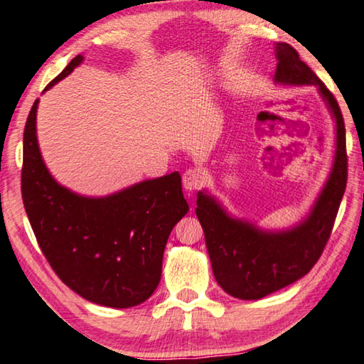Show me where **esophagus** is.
I'll use <instances>...</instances> for the list:
<instances>
[{"label":"esophagus","instance_id":"34e87169","mask_svg":"<svg viewBox=\"0 0 364 364\" xmlns=\"http://www.w3.org/2000/svg\"><path fill=\"white\" fill-rule=\"evenodd\" d=\"M205 173L199 168H189L183 173V186L186 191H197L203 186Z\"/></svg>","mask_w":364,"mask_h":364}]
</instances>
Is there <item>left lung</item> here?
Returning a JSON list of instances; mask_svg holds the SVG:
<instances>
[{
	"label": "left lung",
	"mask_w": 364,
	"mask_h": 364,
	"mask_svg": "<svg viewBox=\"0 0 364 364\" xmlns=\"http://www.w3.org/2000/svg\"><path fill=\"white\" fill-rule=\"evenodd\" d=\"M277 82L318 85L336 117L338 149L333 173L312 215L287 232H261L229 218L211 197L199 194L196 215L202 224L215 279L228 294L245 301L261 299L310 272L331 237L347 186L346 125L338 100L289 44L277 46Z\"/></svg>",
	"instance_id": "1"
}]
</instances>
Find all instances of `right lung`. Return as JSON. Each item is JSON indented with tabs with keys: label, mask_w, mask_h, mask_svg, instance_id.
Returning a JSON list of instances; mask_svg holds the SVG:
<instances>
[{
	"label": "right lung",
	"mask_w": 364,
	"mask_h": 364,
	"mask_svg": "<svg viewBox=\"0 0 364 364\" xmlns=\"http://www.w3.org/2000/svg\"><path fill=\"white\" fill-rule=\"evenodd\" d=\"M68 63L44 90L68 76ZM33 103L23 130L22 199L46 259L65 285L90 302L127 309L159 285L162 256L175 224L188 213L178 171L103 199L70 193L49 175L36 140Z\"/></svg>",
	"instance_id": "obj_1"
}]
</instances>
